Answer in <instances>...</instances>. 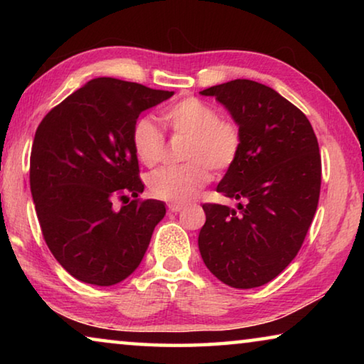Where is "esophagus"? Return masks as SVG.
I'll list each match as a JSON object with an SVG mask.
<instances>
[{"instance_id": "1", "label": "esophagus", "mask_w": 364, "mask_h": 364, "mask_svg": "<svg viewBox=\"0 0 364 364\" xmlns=\"http://www.w3.org/2000/svg\"><path fill=\"white\" fill-rule=\"evenodd\" d=\"M183 210V205H176V204H170L168 205V212H171V213H178V212H181Z\"/></svg>"}]
</instances>
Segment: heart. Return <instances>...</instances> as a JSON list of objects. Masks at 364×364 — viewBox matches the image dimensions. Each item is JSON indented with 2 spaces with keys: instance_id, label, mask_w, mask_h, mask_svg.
<instances>
[{
  "instance_id": "heart-1",
  "label": "heart",
  "mask_w": 364,
  "mask_h": 364,
  "mask_svg": "<svg viewBox=\"0 0 364 364\" xmlns=\"http://www.w3.org/2000/svg\"><path fill=\"white\" fill-rule=\"evenodd\" d=\"M160 120L173 133L186 136V162L154 171L147 176V189L160 200L186 204L210 181V168L223 171L236 162L242 146L241 130L232 120L218 119L217 109L197 97H184L165 107ZM132 144L139 162L152 167L162 156L164 136L156 123L143 117L134 122Z\"/></svg>"
}]
</instances>
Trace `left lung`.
Returning a JSON list of instances; mask_svg holds the SVG:
<instances>
[{
	"instance_id": "obj_1",
	"label": "left lung",
	"mask_w": 364,
	"mask_h": 364,
	"mask_svg": "<svg viewBox=\"0 0 364 364\" xmlns=\"http://www.w3.org/2000/svg\"><path fill=\"white\" fill-rule=\"evenodd\" d=\"M200 95L223 104L241 130V152L217 191L244 200L237 210L202 205V260L228 286H263L294 260L315 217L321 188L318 139L305 114L267 85L237 78Z\"/></svg>"
}]
</instances>
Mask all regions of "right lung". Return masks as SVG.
I'll return each instance as SVG.
<instances>
[{"mask_svg": "<svg viewBox=\"0 0 364 364\" xmlns=\"http://www.w3.org/2000/svg\"><path fill=\"white\" fill-rule=\"evenodd\" d=\"M173 91L101 77L49 110L36 128L30 191L43 237L73 278L114 286L139 267L162 200H131L144 191L132 130L141 112ZM126 202L119 211L113 200Z\"/></svg>", "mask_w": 364, "mask_h": 364, "instance_id": "add662e5", "label": "right lung"}]
</instances>
